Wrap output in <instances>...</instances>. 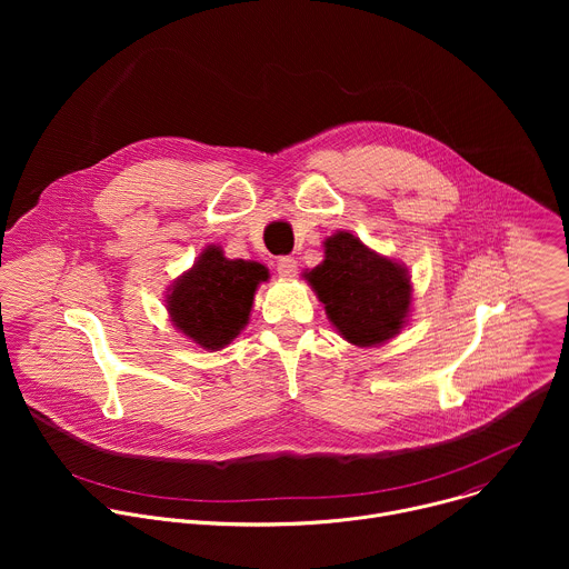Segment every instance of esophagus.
Listing matches in <instances>:
<instances>
[{
	"label": "esophagus",
	"mask_w": 569,
	"mask_h": 569,
	"mask_svg": "<svg viewBox=\"0 0 569 569\" xmlns=\"http://www.w3.org/2000/svg\"><path fill=\"white\" fill-rule=\"evenodd\" d=\"M277 272H279V277H283V279H292V277L297 274V261H295L292 257H281V259L277 261Z\"/></svg>",
	"instance_id": "1"
}]
</instances>
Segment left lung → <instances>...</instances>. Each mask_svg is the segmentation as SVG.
Returning a JSON list of instances; mask_svg holds the SVG:
<instances>
[{
	"label": "left lung",
	"mask_w": 569,
	"mask_h": 569,
	"mask_svg": "<svg viewBox=\"0 0 569 569\" xmlns=\"http://www.w3.org/2000/svg\"><path fill=\"white\" fill-rule=\"evenodd\" d=\"M340 336L356 347L385 345L400 333L412 303L410 274L365 242L338 231L323 242V261L306 272Z\"/></svg>",
	"instance_id": "obj_1"
}]
</instances>
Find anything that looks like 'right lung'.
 Masks as SVG:
<instances>
[{
    "label": "right lung",
    "mask_w": 569,
    "mask_h": 569,
    "mask_svg": "<svg viewBox=\"0 0 569 569\" xmlns=\"http://www.w3.org/2000/svg\"><path fill=\"white\" fill-rule=\"evenodd\" d=\"M268 268L257 261L227 259L209 246L167 297L176 327L202 349L227 347L250 319L254 292L268 281Z\"/></svg>",
    "instance_id": "obj_1"
}]
</instances>
